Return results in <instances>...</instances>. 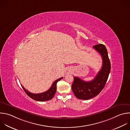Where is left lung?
Wrapping results in <instances>:
<instances>
[{"label":"left lung","mask_w":130,"mask_h":130,"mask_svg":"<svg viewBox=\"0 0 130 130\" xmlns=\"http://www.w3.org/2000/svg\"><path fill=\"white\" fill-rule=\"evenodd\" d=\"M101 55L102 67L93 79L85 82L78 77H74L71 88L74 95L78 99L87 100L97 96L104 89L111 70V64L108 52L102 44L93 47Z\"/></svg>","instance_id":"1"}]
</instances>
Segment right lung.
Wrapping results in <instances>:
<instances>
[{"instance_id": "right-lung-1", "label": "right lung", "mask_w": 130, "mask_h": 130, "mask_svg": "<svg viewBox=\"0 0 130 130\" xmlns=\"http://www.w3.org/2000/svg\"><path fill=\"white\" fill-rule=\"evenodd\" d=\"M63 77H61L57 80H56L52 84L51 87L50 88V89H48L47 91L43 92V93H37V94H35V93H32L29 91H28L27 90H26L24 87L23 86L21 85L22 87L23 88V89L24 90V92L26 93V94L29 96L30 98H31L32 99L37 101H39V102H44V101H47L49 100H51V99H52L56 92L57 91V83L58 81L60 80Z\"/></svg>"}]
</instances>
